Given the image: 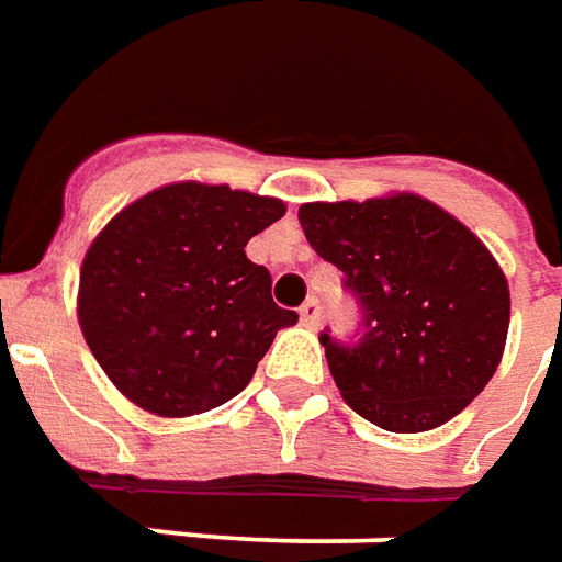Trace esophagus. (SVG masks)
<instances>
[{
    "label": "esophagus",
    "mask_w": 562,
    "mask_h": 562,
    "mask_svg": "<svg viewBox=\"0 0 562 562\" xmlns=\"http://www.w3.org/2000/svg\"><path fill=\"white\" fill-rule=\"evenodd\" d=\"M300 317L305 326H321V317H324V308H321V302L317 300H305L300 308Z\"/></svg>",
    "instance_id": "obj_1"
}]
</instances>
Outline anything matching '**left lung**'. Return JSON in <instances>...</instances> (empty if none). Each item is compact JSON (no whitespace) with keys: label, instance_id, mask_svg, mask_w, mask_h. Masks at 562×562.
<instances>
[{"label":"left lung","instance_id":"left-lung-1","mask_svg":"<svg viewBox=\"0 0 562 562\" xmlns=\"http://www.w3.org/2000/svg\"><path fill=\"white\" fill-rule=\"evenodd\" d=\"M300 224L360 305V336L321 333L345 402L390 432L460 415L496 372L508 333V284L491 250L412 193L308 202Z\"/></svg>","mask_w":562,"mask_h":562}]
</instances>
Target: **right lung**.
<instances>
[{
    "label": "right lung",
    "instance_id": "right-lung-1",
    "mask_svg": "<svg viewBox=\"0 0 562 562\" xmlns=\"http://www.w3.org/2000/svg\"><path fill=\"white\" fill-rule=\"evenodd\" d=\"M284 217L278 199L169 184L111 221L81 266L78 321L123 396L162 417L199 415L248 387L278 329L300 314L245 245Z\"/></svg>",
    "mask_w": 562,
    "mask_h": 562
}]
</instances>
